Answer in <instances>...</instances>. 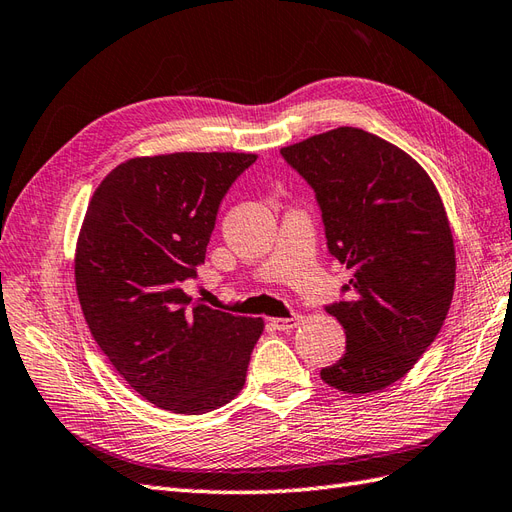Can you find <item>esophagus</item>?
I'll return each mask as SVG.
<instances>
[{"label": "esophagus", "instance_id": "esophagus-1", "mask_svg": "<svg viewBox=\"0 0 512 512\" xmlns=\"http://www.w3.org/2000/svg\"><path fill=\"white\" fill-rule=\"evenodd\" d=\"M299 323H302V315H291V317H280V319H271V328L280 330V332H291L295 330Z\"/></svg>", "mask_w": 512, "mask_h": 512}]
</instances>
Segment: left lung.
Here are the masks:
<instances>
[{
	"label": "left lung",
	"mask_w": 512,
	"mask_h": 512,
	"mask_svg": "<svg viewBox=\"0 0 512 512\" xmlns=\"http://www.w3.org/2000/svg\"><path fill=\"white\" fill-rule=\"evenodd\" d=\"M280 154L315 191L328 252L352 271L350 297L326 306L345 354L321 380L354 395L382 391L413 369L452 304L456 256L439 191L417 160L358 128Z\"/></svg>",
	"instance_id": "1"
}]
</instances>
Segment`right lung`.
<instances>
[{
	"mask_svg": "<svg viewBox=\"0 0 512 512\" xmlns=\"http://www.w3.org/2000/svg\"><path fill=\"white\" fill-rule=\"evenodd\" d=\"M256 154L178 152L121 162L97 186L76 247L89 330L132 389L162 410L210 413L245 384L263 319L191 306L221 199Z\"/></svg>",
	"mask_w": 512,
	"mask_h": 512,
	"instance_id": "add662e5",
	"label": "right lung"
}]
</instances>
